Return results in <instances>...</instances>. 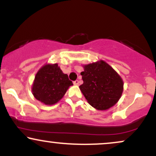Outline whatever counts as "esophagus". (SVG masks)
Returning <instances> with one entry per match:
<instances>
[{"label":"esophagus","mask_w":156,"mask_h":156,"mask_svg":"<svg viewBox=\"0 0 156 156\" xmlns=\"http://www.w3.org/2000/svg\"><path fill=\"white\" fill-rule=\"evenodd\" d=\"M73 83H74V85H78V84H79V80H75V81L73 82Z\"/></svg>","instance_id":"esophagus-1"}]
</instances>
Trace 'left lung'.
Segmentation results:
<instances>
[{"instance_id": "obj_1", "label": "left lung", "mask_w": 156, "mask_h": 156, "mask_svg": "<svg viewBox=\"0 0 156 156\" xmlns=\"http://www.w3.org/2000/svg\"><path fill=\"white\" fill-rule=\"evenodd\" d=\"M80 73L83 83L79 88L88 103L97 110L114 106L123 92V80L118 73L104 61L83 65Z\"/></svg>"}]
</instances>
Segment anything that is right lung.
Masks as SVG:
<instances>
[{
    "label": "right lung",
    "instance_id": "obj_1",
    "mask_svg": "<svg viewBox=\"0 0 156 156\" xmlns=\"http://www.w3.org/2000/svg\"><path fill=\"white\" fill-rule=\"evenodd\" d=\"M73 82L58 64H46L39 69L32 85V94L44 105L55 104L63 98Z\"/></svg>",
    "mask_w": 156,
    "mask_h": 156
}]
</instances>
